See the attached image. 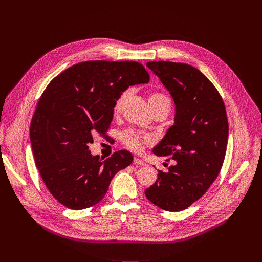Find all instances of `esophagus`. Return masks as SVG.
Wrapping results in <instances>:
<instances>
[{"label": "esophagus", "mask_w": 262, "mask_h": 262, "mask_svg": "<svg viewBox=\"0 0 262 262\" xmlns=\"http://www.w3.org/2000/svg\"><path fill=\"white\" fill-rule=\"evenodd\" d=\"M134 164L135 165H139V166H145V163L141 159H139V158H135L134 159Z\"/></svg>", "instance_id": "1"}]
</instances>
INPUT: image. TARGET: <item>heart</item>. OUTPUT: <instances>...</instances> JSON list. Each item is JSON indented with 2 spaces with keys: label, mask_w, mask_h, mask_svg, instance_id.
Segmentation results:
<instances>
[{
  "label": "heart",
  "mask_w": 262,
  "mask_h": 262,
  "mask_svg": "<svg viewBox=\"0 0 262 262\" xmlns=\"http://www.w3.org/2000/svg\"><path fill=\"white\" fill-rule=\"evenodd\" d=\"M129 93H130V90L126 89L118 95V97L115 100L114 106H113V111L115 114L120 113V111L122 110V106H123L126 98L128 97ZM149 104H150L151 108H156V107H160V106H167L168 110H170L171 101H170V98L166 94L161 93V92H154L150 94V96H149ZM120 140L125 147H127L129 150H132L134 152L143 151L144 147L147 145H150L154 141L151 136L141 135L133 129L124 130L120 135Z\"/></svg>",
  "instance_id": "obj_1"
}]
</instances>
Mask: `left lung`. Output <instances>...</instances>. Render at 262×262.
<instances>
[{
  "instance_id": "obj_1",
  "label": "left lung",
  "mask_w": 262,
  "mask_h": 262,
  "mask_svg": "<svg viewBox=\"0 0 262 262\" xmlns=\"http://www.w3.org/2000/svg\"><path fill=\"white\" fill-rule=\"evenodd\" d=\"M170 91L175 102V123L154 148L172 162L159 171L146 189L147 199L160 208L179 211L200 199L217 177L226 155L228 119L223 98L197 68L169 61L147 62ZM168 166V165H167Z\"/></svg>"
}]
</instances>
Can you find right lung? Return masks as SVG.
<instances>
[{"label": "right lung", "mask_w": 262, "mask_h": 262, "mask_svg": "<svg viewBox=\"0 0 262 262\" xmlns=\"http://www.w3.org/2000/svg\"><path fill=\"white\" fill-rule=\"evenodd\" d=\"M149 74L136 61H86L54 78L37 102L30 125L35 165L50 193L67 208L97 204L112 178L133 162L126 150L105 161L93 157V135L108 130L118 95L146 84Z\"/></svg>", "instance_id": "add662e5"}]
</instances>
